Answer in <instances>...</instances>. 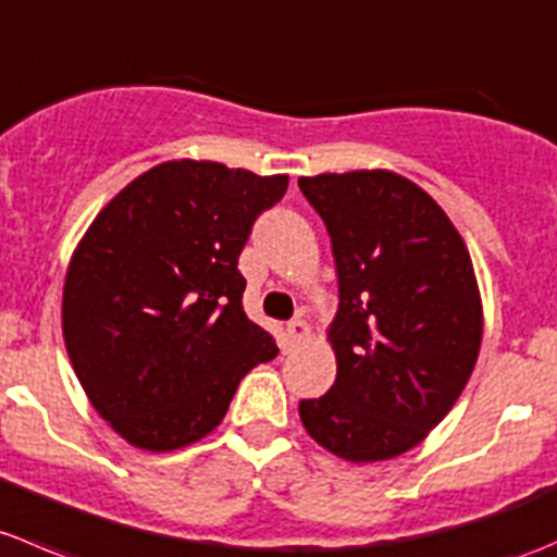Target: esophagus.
<instances>
[{
	"label": "esophagus",
	"instance_id": "34e87169",
	"mask_svg": "<svg viewBox=\"0 0 557 557\" xmlns=\"http://www.w3.org/2000/svg\"><path fill=\"white\" fill-rule=\"evenodd\" d=\"M308 335H311V327H308L302 319H292V322L286 324V341H289V344H300Z\"/></svg>",
	"mask_w": 557,
	"mask_h": 557
}]
</instances>
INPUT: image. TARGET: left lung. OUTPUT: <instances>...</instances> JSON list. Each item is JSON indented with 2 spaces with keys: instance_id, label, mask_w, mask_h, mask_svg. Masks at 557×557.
Segmentation results:
<instances>
[{
  "instance_id": "8db88e82",
  "label": "left lung",
  "mask_w": 557,
  "mask_h": 557,
  "mask_svg": "<svg viewBox=\"0 0 557 557\" xmlns=\"http://www.w3.org/2000/svg\"><path fill=\"white\" fill-rule=\"evenodd\" d=\"M322 216L338 273L330 324L338 373L300 400L313 442L351 463L417 447L476 366L482 300L471 257L428 191L389 170L297 181Z\"/></svg>"
}]
</instances>
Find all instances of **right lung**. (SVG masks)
I'll return each instance as SVG.
<instances>
[{
	"instance_id": "add662e5",
	"label": "right lung",
	"mask_w": 557,
	"mask_h": 557,
	"mask_svg": "<svg viewBox=\"0 0 557 557\" xmlns=\"http://www.w3.org/2000/svg\"><path fill=\"white\" fill-rule=\"evenodd\" d=\"M286 186V175L164 162L86 230L64 281V344L91 406L132 447L200 442L240 379L278 355L246 317L238 257Z\"/></svg>"
}]
</instances>
